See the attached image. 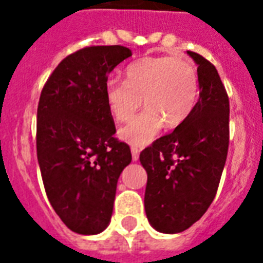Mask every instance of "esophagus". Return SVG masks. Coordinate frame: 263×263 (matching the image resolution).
I'll return each mask as SVG.
<instances>
[{"label":"esophagus","mask_w":263,"mask_h":263,"mask_svg":"<svg viewBox=\"0 0 263 263\" xmlns=\"http://www.w3.org/2000/svg\"><path fill=\"white\" fill-rule=\"evenodd\" d=\"M131 153H132V160L134 161L139 160V148L131 147Z\"/></svg>","instance_id":"esophagus-1"}]
</instances>
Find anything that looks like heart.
I'll list each match as a JSON object with an SVG mask.
<instances>
[{"label":"heart","instance_id":"1","mask_svg":"<svg viewBox=\"0 0 263 263\" xmlns=\"http://www.w3.org/2000/svg\"><path fill=\"white\" fill-rule=\"evenodd\" d=\"M198 98L199 76L184 57H144L128 65L125 80L110 79L105 84L107 109L117 123L129 121L143 101V113L119 131L124 142L136 147L152 143L164 123L169 128L181 125Z\"/></svg>","mask_w":263,"mask_h":263}]
</instances>
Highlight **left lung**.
<instances>
[{
  "mask_svg": "<svg viewBox=\"0 0 263 263\" xmlns=\"http://www.w3.org/2000/svg\"><path fill=\"white\" fill-rule=\"evenodd\" d=\"M198 65L199 99L175 131L140 153L147 172L144 209L162 233H179L203 216L216 196L229 146V99L216 67L187 51Z\"/></svg>",
  "mask_w": 263,
  "mask_h": 263,
  "instance_id": "left-lung-1",
  "label": "left lung"
}]
</instances>
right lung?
<instances>
[{
  "label": "right lung",
  "mask_w": 263,
  "mask_h": 263,
  "mask_svg": "<svg viewBox=\"0 0 263 263\" xmlns=\"http://www.w3.org/2000/svg\"><path fill=\"white\" fill-rule=\"evenodd\" d=\"M128 47L90 46L57 65L43 86L36 113V154L49 202L68 228L97 235L110 222L117 180L132 160L115 138L105 99L107 75Z\"/></svg>",
  "instance_id": "obj_1"
}]
</instances>
